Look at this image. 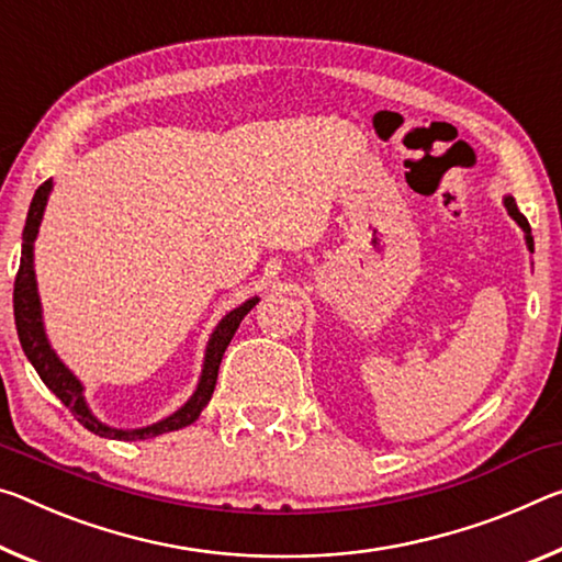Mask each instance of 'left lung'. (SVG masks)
I'll return each instance as SVG.
<instances>
[{"label": "left lung", "mask_w": 562, "mask_h": 562, "mask_svg": "<svg viewBox=\"0 0 562 562\" xmlns=\"http://www.w3.org/2000/svg\"><path fill=\"white\" fill-rule=\"evenodd\" d=\"M503 204H505L507 215H510L515 222H518V227H520L522 233H525V245H528V249L532 252V235H530V225H528V220H525V215H522V212L518 210V204H515V200L510 198V194H505V198H503Z\"/></svg>", "instance_id": "1"}]
</instances>
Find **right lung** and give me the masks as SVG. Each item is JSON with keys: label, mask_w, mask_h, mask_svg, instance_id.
I'll return each mask as SVG.
<instances>
[{"label": "right lung", "mask_w": 562, "mask_h": 562, "mask_svg": "<svg viewBox=\"0 0 562 562\" xmlns=\"http://www.w3.org/2000/svg\"><path fill=\"white\" fill-rule=\"evenodd\" d=\"M52 190H55V182L47 180L37 192H34L30 212H26L24 233H22L20 272H16V280H14V323H16V335H20L26 360L34 364V370H37V375L42 378L44 385H47L52 393L61 400V403L72 409L77 420L82 423L89 432L100 435V438L147 440V438H157V435L162 432H172V430H180V427L192 425L200 417L204 405L210 403L212 393H215L222 355H225L229 340L235 337L239 323H243L249 310L260 302V297L255 295L245 300L243 305H237L235 310H229V313L220 319L217 327L212 329L207 347H204V360H202L198 387H194V393L187 397V403L182 407H177L172 415L162 417V420L145 427H135V430H122V427H112L102 423L87 405L82 380H79L75 372L59 360V355L55 352V347H52L47 329H44V319H42L37 274H34V239L40 235L44 207H47Z\"/></svg>", "instance_id": "1"}]
</instances>
